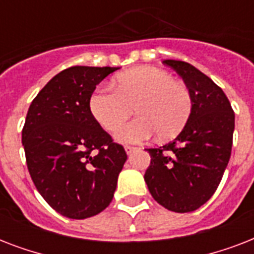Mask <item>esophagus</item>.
I'll use <instances>...</instances> for the list:
<instances>
[{
    "label": "esophagus",
    "mask_w": 254,
    "mask_h": 254,
    "mask_svg": "<svg viewBox=\"0 0 254 254\" xmlns=\"http://www.w3.org/2000/svg\"><path fill=\"white\" fill-rule=\"evenodd\" d=\"M134 150H135L134 146H129V145H127V146H125V151H127V155L131 154V153H133V151H134Z\"/></svg>",
    "instance_id": "34e87169"
}]
</instances>
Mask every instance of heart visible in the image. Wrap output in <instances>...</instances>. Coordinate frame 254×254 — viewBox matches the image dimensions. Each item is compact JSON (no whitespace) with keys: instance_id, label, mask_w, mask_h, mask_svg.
Listing matches in <instances>:
<instances>
[{"instance_id":"obj_1","label":"heart","mask_w":254,"mask_h":254,"mask_svg":"<svg viewBox=\"0 0 254 254\" xmlns=\"http://www.w3.org/2000/svg\"><path fill=\"white\" fill-rule=\"evenodd\" d=\"M115 87L96 89L89 109L104 129L113 130L135 107L138 117L116 130L120 142H142L155 131L161 139L173 138L189 121L192 109L189 89L163 69H129L117 76Z\"/></svg>"}]
</instances>
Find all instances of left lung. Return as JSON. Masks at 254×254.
Instances as JSON below:
<instances>
[{
    "mask_svg": "<svg viewBox=\"0 0 254 254\" xmlns=\"http://www.w3.org/2000/svg\"><path fill=\"white\" fill-rule=\"evenodd\" d=\"M163 63L185 80L192 109L177 138L146 149L151 161L143 178L159 204L174 212H191L211 199L227 169L235 113L223 89L193 65L173 59Z\"/></svg>",
    "mask_w": 254,
    "mask_h": 254,
    "instance_id": "left-lung-1",
    "label": "left lung"
}]
</instances>
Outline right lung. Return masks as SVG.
Returning a JSON list of instances; mask_svg holds the SVG:
<instances>
[{"instance_id":"1","label":"right lung","mask_w":254,"mask_h":254,"mask_svg":"<svg viewBox=\"0 0 254 254\" xmlns=\"http://www.w3.org/2000/svg\"><path fill=\"white\" fill-rule=\"evenodd\" d=\"M119 67L75 65L42 88L22 130L27 169L43 199L69 219H87L113 199L127 153L89 109L96 85Z\"/></svg>"}]
</instances>
